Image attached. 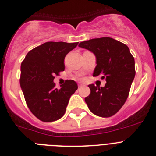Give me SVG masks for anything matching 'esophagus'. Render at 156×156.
Segmentation results:
<instances>
[{"instance_id":"obj_1","label":"esophagus","mask_w":156,"mask_h":156,"mask_svg":"<svg viewBox=\"0 0 156 156\" xmlns=\"http://www.w3.org/2000/svg\"><path fill=\"white\" fill-rule=\"evenodd\" d=\"M78 87H81V86H83V85H84V84H83L82 83L79 82V83H78Z\"/></svg>"}]
</instances>
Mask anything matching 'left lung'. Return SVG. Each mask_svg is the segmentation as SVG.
<instances>
[{
  "instance_id": "1",
  "label": "left lung",
  "mask_w": 156,
  "mask_h": 156,
  "mask_svg": "<svg viewBox=\"0 0 156 156\" xmlns=\"http://www.w3.org/2000/svg\"><path fill=\"white\" fill-rule=\"evenodd\" d=\"M79 47L88 49L96 56L93 76L103 75L104 87L89 84V96L84 98L89 110L98 116L110 117L120 110L129 94L136 75L135 61L129 48L110 37L81 42Z\"/></svg>"
}]
</instances>
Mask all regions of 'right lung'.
I'll return each mask as SVG.
<instances>
[{"mask_svg": "<svg viewBox=\"0 0 156 156\" xmlns=\"http://www.w3.org/2000/svg\"><path fill=\"white\" fill-rule=\"evenodd\" d=\"M78 43L47 42L30 50L21 63L20 84L27 107L36 117L52 122L62 117L78 89L73 80L55 88V75L65 70L64 59Z\"/></svg>", "mask_w": 156, "mask_h": 156, "instance_id": "obj_1", "label": "right lung"}]
</instances>
